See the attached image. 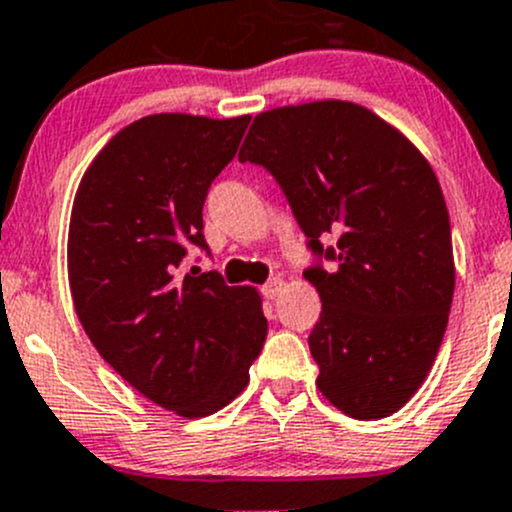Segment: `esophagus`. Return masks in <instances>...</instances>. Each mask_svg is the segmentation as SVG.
Masks as SVG:
<instances>
[{
  "instance_id": "obj_1",
  "label": "esophagus",
  "mask_w": 512,
  "mask_h": 512,
  "mask_svg": "<svg viewBox=\"0 0 512 512\" xmlns=\"http://www.w3.org/2000/svg\"><path fill=\"white\" fill-rule=\"evenodd\" d=\"M282 287H285V280H282V277H272V280L262 287V294H265L267 299H275V297H280Z\"/></svg>"
}]
</instances>
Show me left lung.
Here are the masks:
<instances>
[{
  "label": "left lung",
  "instance_id": "left-lung-1",
  "mask_svg": "<svg viewBox=\"0 0 512 512\" xmlns=\"http://www.w3.org/2000/svg\"><path fill=\"white\" fill-rule=\"evenodd\" d=\"M237 158L275 175L309 247L337 262L304 272L322 299L309 334L317 389L361 421L396 414L436 361L456 285L431 163L399 128L337 98L257 113ZM327 239L338 247L324 251Z\"/></svg>",
  "mask_w": 512,
  "mask_h": 512
}]
</instances>
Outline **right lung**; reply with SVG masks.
<instances>
[{"label":"right lung","instance_id":"add662e5","mask_svg":"<svg viewBox=\"0 0 512 512\" xmlns=\"http://www.w3.org/2000/svg\"><path fill=\"white\" fill-rule=\"evenodd\" d=\"M247 123L138 118L91 160L71 208L66 255L81 327L133 389L185 418L237 399L267 337L255 287L183 272L185 247L208 250L203 203Z\"/></svg>","mask_w":512,"mask_h":512}]
</instances>
